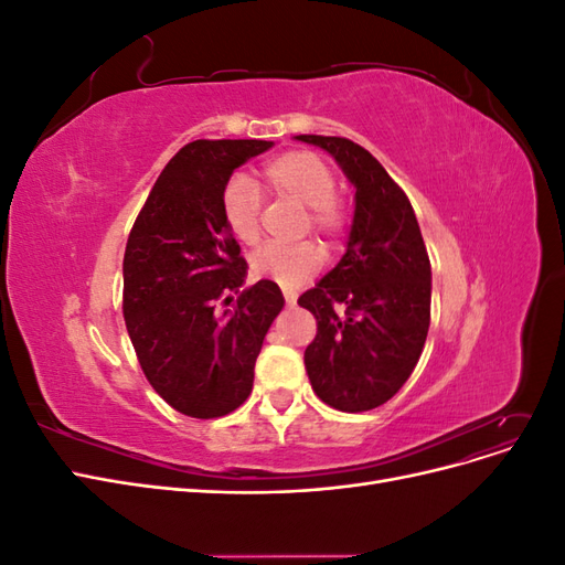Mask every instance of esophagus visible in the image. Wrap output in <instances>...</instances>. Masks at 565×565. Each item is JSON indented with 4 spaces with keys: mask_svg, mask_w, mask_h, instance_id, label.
Here are the masks:
<instances>
[{
    "mask_svg": "<svg viewBox=\"0 0 565 565\" xmlns=\"http://www.w3.org/2000/svg\"><path fill=\"white\" fill-rule=\"evenodd\" d=\"M285 301H287V306H295L297 303V292H295V289H285Z\"/></svg>",
    "mask_w": 565,
    "mask_h": 565,
    "instance_id": "obj_1",
    "label": "esophagus"
}]
</instances>
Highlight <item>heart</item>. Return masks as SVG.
<instances>
[{
	"label": "heart",
	"mask_w": 565,
	"mask_h": 565,
	"mask_svg": "<svg viewBox=\"0 0 565 565\" xmlns=\"http://www.w3.org/2000/svg\"><path fill=\"white\" fill-rule=\"evenodd\" d=\"M264 183L270 193L306 204L303 224L322 235H337L347 224V212L337 200V179L328 162L309 150H289L264 164ZM262 195L247 177L235 174L221 191V214L235 241L254 245L259 241ZM324 254L313 243H270L252 256L256 278L280 287H297L322 268Z\"/></svg>",
	"instance_id": "heart-1"
}]
</instances>
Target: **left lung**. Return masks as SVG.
I'll return each mask as SVG.
<instances>
[{
	"label": "left lung",
	"instance_id": "8db88e82",
	"mask_svg": "<svg viewBox=\"0 0 565 565\" xmlns=\"http://www.w3.org/2000/svg\"><path fill=\"white\" fill-rule=\"evenodd\" d=\"M295 139L330 152L355 188L344 256L299 297L318 320L303 365L322 403L365 413L396 396L419 361L431 320L429 254L413 204L363 146L339 136Z\"/></svg>",
	"mask_w": 565,
	"mask_h": 565
}]
</instances>
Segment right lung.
Instances as JSON below:
<instances>
[{"mask_svg": "<svg viewBox=\"0 0 565 565\" xmlns=\"http://www.w3.org/2000/svg\"><path fill=\"white\" fill-rule=\"evenodd\" d=\"M273 141L183 146L162 169L125 249V322L150 386L195 419L224 417L252 393L254 363L285 297L273 280L245 287L247 262L221 214L237 167ZM237 294L234 309L213 303Z\"/></svg>", "mask_w": 565, "mask_h": 565, "instance_id": "1", "label": "right lung"}]
</instances>
